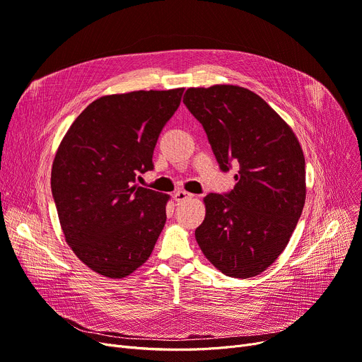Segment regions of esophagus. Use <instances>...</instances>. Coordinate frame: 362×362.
<instances>
[{"instance_id":"esophagus-1","label":"esophagus","mask_w":362,"mask_h":362,"mask_svg":"<svg viewBox=\"0 0 362 362\" xmlns=\"http://www.w3.org/2000/svg\"><path fill=\"white\" fill-rule=\"evenodd\" d=\"M192 197H194L192 194H187V192H185V191H177V192L175 194V199H176L177 202L187 201V199H191Z\"/></svg>"}]
</instances>
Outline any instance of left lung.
<instances>
[{
    "label": "left lung",
    "mask_w": 362,
    "mask_h": 362,
    "mask_svg": "<svg viewBox=\"0 0 362 362\" xmlns=\"http://www.w3.org/2000/svg\"><path fill=\"white\" fill-rule=\"evenodd\" d=\"M183 104L202 124L220 170L239 168L232 191L204 198L206 214L195 230L197 242L226 276H257L286 248L305 204L300 145L250 89L189 88Z\"/></svg>",
    "instance_id": "left-lung-1"
}]
</instances>
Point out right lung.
I'll return each mask as SVG.
<instances>
[{
	"label": "right lung",
	"mask_w": 362,
	"mask_h": 362,
	"mask_svg": "<svg viewBox=\"0 0 362 362\" xmlns=\"http://www.w3.org/2000/svg\"><path fill=\"white\" fill-rule=\"evenodd\" d=\"M182 93L183 88L101 97L79 114L57 151V213L73 252L93 272L126 277L154 250L168 195L135 183L154 168V148Z\"/></svg>",
	"instance_id": "add662e5"
}]
</instances>
